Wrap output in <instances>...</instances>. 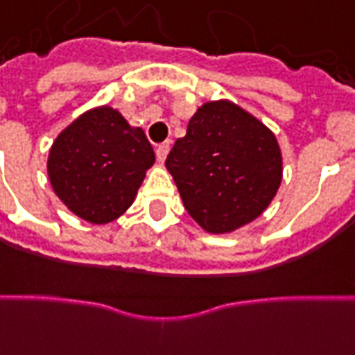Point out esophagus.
<instances>
[{
	"label": "esophagus",
	"instance_id": "esophagus-1",
	"mask_svg": "<svg viewBox=\"0 0 355 355\" xmlns=\"http://www.w3.org/2000/svg\"><path fill=\"white\" fill-rule=\"evenodd\" d=\"M169 148H171V141H165V143L157 144L156 146V157L157 162H164L167 154H169Z\"/></svg>",
	"mask_w": 355,
	"mask_h": 355
}]
</instances>
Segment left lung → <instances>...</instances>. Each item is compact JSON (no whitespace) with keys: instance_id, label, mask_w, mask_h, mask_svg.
<instances>
[{"instance_id":"8db88e82","label":"left lung","mask_w":355,"mask_h":355,"mask_svg":"<svg viewBox=\"0 0 355 355\" xmlns=\"http://www.w3.org/2000/svg\"><path fill=\"white\" fill-rule=\"evenodd\" d=\"M165 165L186 211L211 233H230L258 218L282 180L275 135L230 101L198 109Z\"/></svg>"}]
</instances>
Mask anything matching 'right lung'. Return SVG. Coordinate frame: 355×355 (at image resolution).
Segmentation results:
<instances>
[{"label":"right lung","instance_id":"right-lung-1","mask_svg":"<svg viewBox=\"0 0 355 355\" xmlns=\"http://www.w3.org/2000/svg\"><path fill=\"white\" fill-rule=\"evenodd\" d=\"M154 159L141 128H131L111 107H97L58 135L49 177L58 198L77 216L107 224L133 203Z\"/></svg>","mask_w":355,"mask_h":355}]
</instances>
